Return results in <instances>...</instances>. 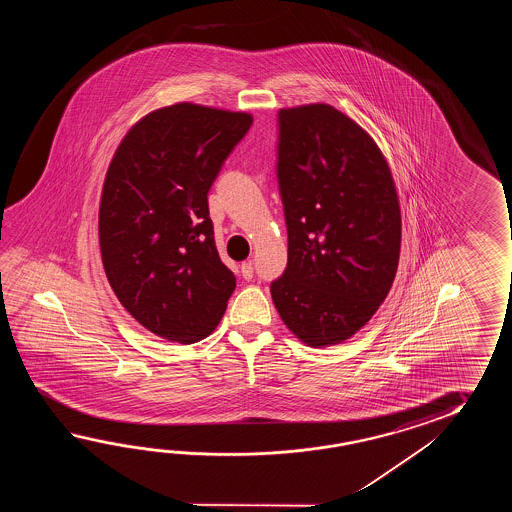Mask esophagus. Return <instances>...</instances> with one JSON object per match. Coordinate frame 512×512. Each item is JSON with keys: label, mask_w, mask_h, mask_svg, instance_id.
<instances>
[{"label": "esophagus", "mask_w": 512, "mask_h": 512, "mask_svg": "<svg viewBox=\"0 0 512 512\" xmlns=\"http://www.w3.org/2000/svg\"><path fill=\"white\" fill-rule=\"evenodd\" d=\"M241 276L245 278V280H251L252 274H254V267H252L251 261H243L240 265Z\"/></svg>", "instance_id": "34e87169"}]
</instances>
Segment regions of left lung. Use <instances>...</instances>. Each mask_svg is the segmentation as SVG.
Segmentation results:
<instances>
[{
  "instance_id": "8db88e82",
  "label": "left lung",
  "mask_w": 512,
  "mask_h": 512,
  "mask_svg": "<svg viewBox=\"0 0 512 512\" xmlns=\"http://www.w3.org/2000/svg\"><path fill=\"white\" fill-rule=\"evenodd\" d=\"M278 181L289 251L272 302L311 348L353 337L392 289L401 207L392 170L368 131L316 102L280 109Z\"/></svg>"
}]
</instances>
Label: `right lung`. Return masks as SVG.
Returning a JSON list of instances; mask_svg holds the SVG:
<instances>
[{"instance_id":"1","label":"right lung","mask_w":512,"mask_h":512,"mask_svg":"<svg viewBox=\"0 0 512 512\" xmlns=\"http://www.w3.org/2000/svg\"><path fill=\"white\" fill-rule=\"evenodd\" d=\"M251 124L247 111L177 102L137 120L109 163L102 265L122 307L164 340L199 342L227 311L236 278L219 258L207 194Z\"/></svg>"}]
</instances>
